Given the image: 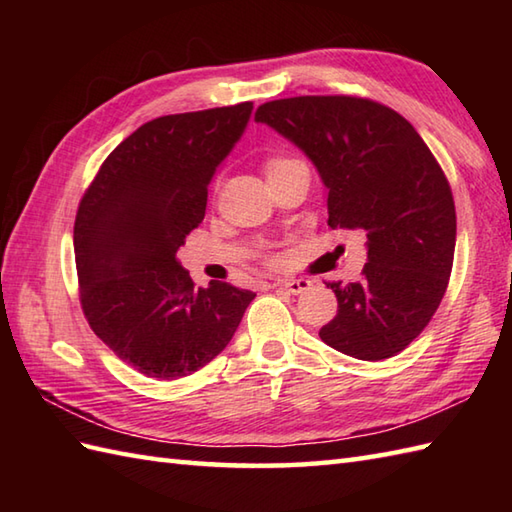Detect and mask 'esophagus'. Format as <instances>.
<instances>
[{
    "mask_svg": "<svg viewBox=\"0 0 512 512\" xmlns=\"http://www.w3.org/2000/svg\"><path fill=\"white\" fill-rule=\"evenodd\" d=\"M275 286L286 288L288 292H292V295H301V292L310 290L312 281H310V279H279Z\"/></svg>",
    "mask_w": 512,
    "mask_h": 512,
    "instance_id": "1",
    "label": "esophagus"
}]
</instances>
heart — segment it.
Here are the masks:
<instances>
[{"label": "heart", "mask_w": 512, "mask_h": 512, "mask_svg": "<svg viewBox=\"0 0 512 512\" xmlns=\"http://www.w3.org/2000/svg\"><path fill=\"white\" fill-rule=\"evenodd\" d=\"M284 162H288V160H286V158H277V160H270V162H268V169H270V167H277V165H284Z\"/></svg>", "instance_id": "1"}]
</instances>
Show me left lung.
Returning a JSON list of instances; mask_svg holds the SVG:
<instances>
[{
  "mask_svg": "<svg viewBox=\"0 0 512 512\" xmlns=\"http://www.w3.org/2000/svg\"><path fill=\"white\" fill-rule=\"evenodd\" d=\"M257 123L299 147L328 189V224L367 235L354 284H328L339 310L323 343L383 361L436 314L455 253V204L440 165L413 125L356 96H295L259 105Z\"/></svg>",
  "mask_w": 512,
  "mask_h": 512,
  "instance_id": "8db88e82",
  "label": "left lung"
}]
</instances>
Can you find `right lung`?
<instances>
[{
  "label": "right lung",
  "mask_w": 512,
  "mask_h": 512,
  "mask_svg": "<svg viewBox=\"0 0 512 512\" xmlns=\"http://www.w3.org/2000/svg\"><path fill=\"white\" fill-rule=\"evenodd\" d=\"M253 103L160 116L118 145L85 191L74 222L81 306L110 350L156 380L211 363L255 292L226 281L193 288L176 253L204 220L209 184Z\"/></svg>",
  "instance_id": "add662e5"
}]
</instances>
